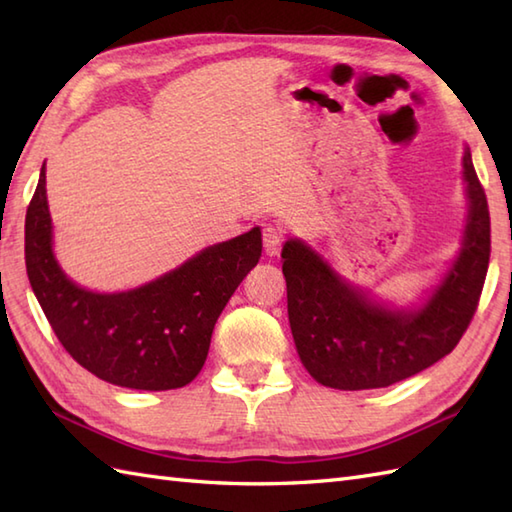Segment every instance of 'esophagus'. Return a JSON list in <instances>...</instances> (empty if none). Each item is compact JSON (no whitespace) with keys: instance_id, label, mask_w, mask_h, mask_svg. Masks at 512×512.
I'll list each match as a JSON object with an SVG mask.
<instances>
[{"instance_id":"1","label":"esophagus","mask_w":512,"mask_h":512,"mask_svg":"<svg viewBox=\"0 0 512 512\" xmlns=\"http://www.w3.org/2000/svg\"><path fill=\"white\" fill-rule=\"evenodd\" d=\"M262 239H264V253H266L268 257L279 255L281 242H284V233H281L279 226H266Z\"/></svg>"}]
</instances>
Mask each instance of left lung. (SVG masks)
<instances>
[{
  "label": "left lung",
  "mask_w": 512,
  "mask_h": 512,
  "mask_svg": "<svg viewBox=\"0 0 512 512\" xmlns=\"http://www.w3.org/2000/svg\"><path fill=\"white\" fill-rule=\"evenodd\" d=\"M466 220L460 248L431 290L409 306L347 281L301 237L281 248L288 321L303 367L332 389L400 383L447 356L477 308L491 257V217L471 149L462 151Z\"/></svg>",
  "instance_id": "obj_1"
}]
</instances>
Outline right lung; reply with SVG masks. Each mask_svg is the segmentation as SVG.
<instances>
[{
	"instance_id": "obj_1",
	"label": "right lung",
	"mask_w": 512,
	"mask_h": 512,
	"mask_svg": "<svg viewBox=\"0 0 512 512\" xmlns=\"http://www.w3.org/2000/svg\"><path fill=\"white\" fill-rule=\"evenodd\" d=\"M262 257V228L202 248L143 286L96 292L65 275L54 255L46 162L26 213V270L61 345L118 387L167 391L200 374L211 334L242 279Z\"/></svg>"
}]
</instances>
